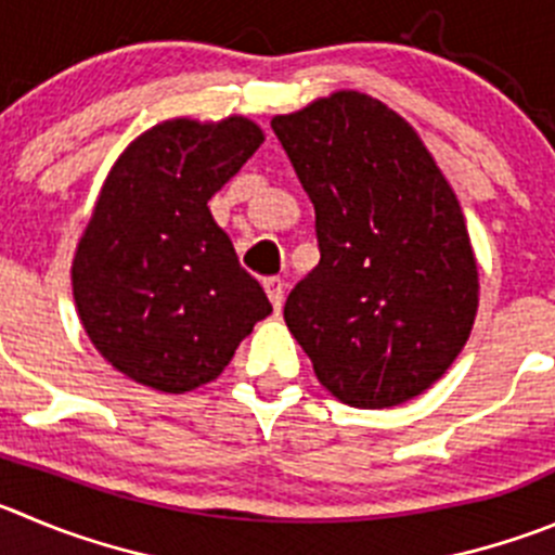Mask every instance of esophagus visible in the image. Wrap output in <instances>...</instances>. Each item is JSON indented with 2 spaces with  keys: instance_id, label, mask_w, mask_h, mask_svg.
<instances>
[{
  "instance_id": "esophagus-1",
  "label": "esophagus",
  "mask_w": 555,
  "mask_h": 555,
  "mask_svg": "<svg viewBox=\"0 0 555 555\" xmlns=\"http://www.w3.org/2000/svg\"><path fill=\"white\" fill-rule=\"evenodd\" d=\"M262 284H266V293H268V298H271L273 309L279 312L284 304V289H287V284H284V279H279V276H268Z\"/></svg>"
}]
</instances>
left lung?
<instances>
[{"mask_svg": "<svg viewBox=\"0 0 555 555\" xmlns=\"http://www.w3.org/2000/svg\"><path fill=\"white\" fill-rule=\"evenodd\" d=\"M314 205L320 262L284 304L314 375L350 408H395L452 366L479 304L463 210L400 114L334 92L271 122Z\"/></svg>", "mask_w": 555, "mask_h": 555, "instance_id": "1", "label": "left lung"}]
</instances>
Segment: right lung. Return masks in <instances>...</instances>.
Returning <instances> with one entry per match:
<instances>
[{"label": "right lung", "instance_id": "obj_1", "mask_svg": "<svg viewBox=\"0 0 555 555\" xmlns=\"http://www.w3.org/2000/svg\"><path fill=\"white\" fill-rule=\"evenodd\" d=\"M260 144L246 117L167 120L108 172L76 251L74 298L98 353L131 380L191 391L271 314L207 207Z\"/></svg>", "mask_w": 555, "mask_h": 555}]
</instances>
